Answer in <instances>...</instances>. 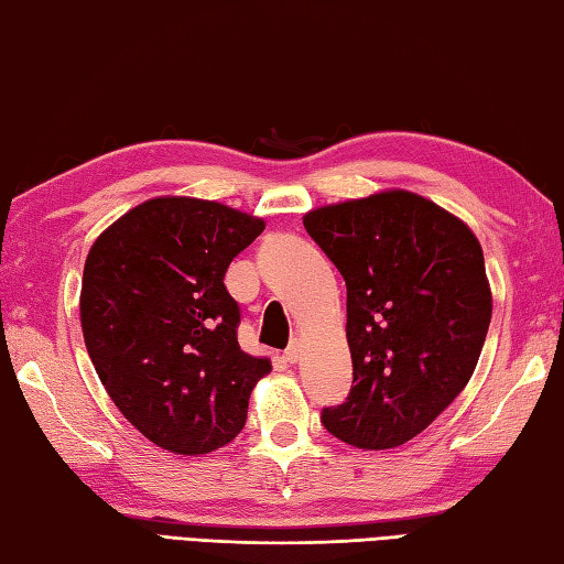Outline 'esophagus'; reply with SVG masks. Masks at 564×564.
<instances>
[{"mask_svg":"<svg viewBox=\"0 0 564 564\" xmlns=\"http://www.w3.org/2000/svg\"><path fill=\"white\" fill-rule=\"evenodd\" d=\"M283 357H285V361H291V364H295L297 359H301V339H291V345L285 347Z\"/></svg>","mask_w":564,"mask_h":564,"instance_id":"34e87169","label":"esophagus"}]
</instances>
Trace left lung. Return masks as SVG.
Returning a JSON list of instances; mask_svg holds the SVG:
<instances>
[{"label": "left lung", "mask_w": 564, "mask_h": 564, "mask_svg": "<svg viewBox=\"0 0 564 564\" xmlns=\"http://www.w3.org/2000/svg\"><path fill=\"white\" fill-rule=\"evenodd\" d=\"M303 225L345 279L355 377L319 421L351 447H399L457 399L479 361L491 323L479 241L405 191L319 207Z\"/></svg>", "instance_id": "obj_1"}]
</instances>
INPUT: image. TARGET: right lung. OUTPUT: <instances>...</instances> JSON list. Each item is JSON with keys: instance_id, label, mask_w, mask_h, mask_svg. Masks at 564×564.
<instances>
[{"instance_id": "add662e5", "label": "right lung", "mask_w": 564, "mask_h": 564, "mask_svg": "<svg viewBox=\"0 0 564 564\" xmlns=\"http://www.w3.org/2000/svg\"><path fill=\"white\" fill-rule=\"evenodd\" d=\"M263 219L195 197H156L97 237L80 323L99 381L141 435L207 455L247 423L269 359L239 349L241 313L225 285Z\"/></svg>"}]
</instances>
